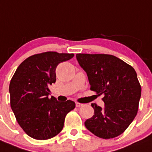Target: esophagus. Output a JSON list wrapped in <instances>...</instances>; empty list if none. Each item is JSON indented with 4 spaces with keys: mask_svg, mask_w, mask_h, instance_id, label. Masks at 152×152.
Returning <instances> with one entry per match:
<instances>
[{
    "mask_svg": "<svg viewBox=\"0 0 152 152\" xmlns=\"http://www.w3.org/2000/svg\"><path fill=\"white\" fill-rule=\"evenodd\" d=\"M83 105V104L78 103V102H77V103H76V107H82Z\"/></svg>",
    "mask_w": 152,
    "mask_h": 152,
    "instance_id": "obj_1",
    "label": "esophagus"
}]
</instances>
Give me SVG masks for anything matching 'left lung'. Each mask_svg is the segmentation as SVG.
I'll list each match as a JSON object with an SVG mask.
<instances>
[{"mask_svg":"<svg viewBox=\"0 0 152 152\" xmlns=\"http://www.w3.org/2000/svg\"><path fill=\"white\" fill-rule=\"evenodd\" d=\"M76 58L86 72L90 89L104 95L103 108L92 104L94 115L85 122L90 132L103 139L122 134L138 111L141 86L132 66L110 54L77 53Z\"/></svg>","mask_w":152,"mask_h":152,"instance_id":"left-lung-1","label":"left lung"}]
</instances>
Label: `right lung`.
Returning <instances> with one entry per match:
<instances>
[{
    "mask_svg": "<svg viewBox=\"0 0 152 152\" xmlns=\"http://www.w3.org/2000/svg\"><path fill=\"white\" fill-rule=\"evenodd\" d=\"M74 53L48 51L30 56L17 68L10 83V106L18 125L36 140H48L62 131L66 115L75 107L71 100L50 98L48 86L56 82L59 63Z\"/></svg>",
    "mask_w": 152,
    "mask_h": 152,
    "instance_id": "right-lung-1",
    "label": "right lung"
}]
</instances>
